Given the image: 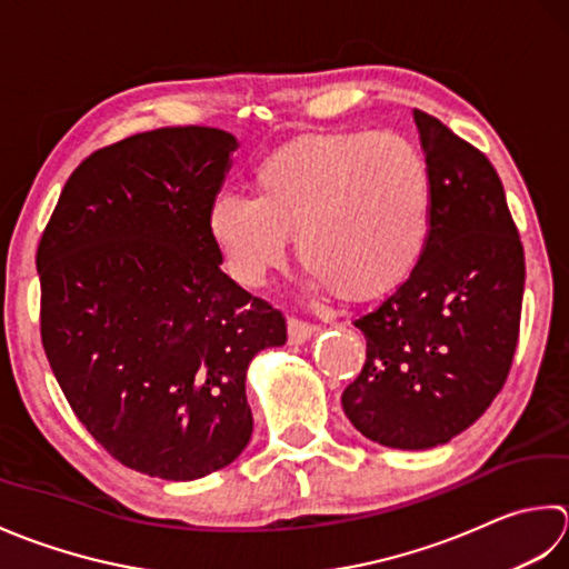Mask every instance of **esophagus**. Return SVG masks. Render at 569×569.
I'll list each match as a JSON object with an SVG mask.
<instances>
[{
	"label": "esophagus",
	"instance_id": "obj_1",
	"mask_svg": "<svg viewBox=\"0 0 569 569\" xmlns=\"http://www.w3.org/2000/svg\"><path fill=\"white\" fill-rule=\"evenodd\" d=\"M287 331H289V341H292V343H305L307 339H311V336L319 331V327H317V323H311V321L289 317Z\"/></svg>",
	"mask_w": 569,
	"mask_h": 569
}]
</instances>
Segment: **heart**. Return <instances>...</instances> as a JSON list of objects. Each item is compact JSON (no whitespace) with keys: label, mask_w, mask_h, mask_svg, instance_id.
Here are the masks:
<instances>
[{"label":"heart","mask_w":569,"mask_h":569,"mask_svg":"<svg viewBox=\"0 0 569 569\" xmlns=\"http://www.w3.org/2000/svg\"><path fill=\"white\" fill-rule=\"evenodd\" d=\"M435 179L410 139L376 132L305 134L258 161L248 196H220L208 233L230 274L262 284L297 258L341 301L408 282L432 230Z\"/></svg>","instance_id":"b5f03b06"}]
</instances>
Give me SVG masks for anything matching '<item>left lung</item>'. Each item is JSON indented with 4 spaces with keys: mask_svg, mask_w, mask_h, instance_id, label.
<instances>
[{
    "mask_svg": "<svg viewBox=\"0 0 569 569\" xmlns=\"http://www.w3.org/2000/svg\"><path fill=\"white\" fill-rule=\"evenodd\" d=\"M435 179L432 230L417 270L353 323L366 363L341 405L363 437L430 449L467 430L513 363L526 254L493 164L415 110Z\"/></svg>",
    "mask_w": 569,
    "mask_h": 569,
    "instance_id": "obj_1",
    "label": "left lung"
}]
</instances>
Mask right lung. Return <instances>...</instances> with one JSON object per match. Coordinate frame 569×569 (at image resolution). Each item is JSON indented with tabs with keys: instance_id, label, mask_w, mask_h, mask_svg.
Masks as SVG:
<instances>
[{
	"instance_id": "obj_1",
	"label": "right lung",
	"mask_w": 569,
	"mask_h": 569,
	"mask_svg": "<svg viewBox=\"0 0 569 569\" xmlns=\"http://www.w3.org/2000/svg\"><path fill=\"white\" fill-rule=\"evenodd\" d=\"M236 137L159 127L68 177L37 250L41 343L71 410L127 469L191 481L252 435L246 373L287 321L220 270L208 211Z\"/></svg>"
}]
</instances>
